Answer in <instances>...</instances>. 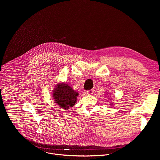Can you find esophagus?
<instances>
[{
  "label": "esophagus",
  "mask_w": 160,
  "mask_h": 160,
  "mask_svg": "<svg viewBox=\"0 0 160 160\" xmlns=\"http://www.w3.org/2000/svg\"><path fill=\"white\" fill-rule=\"evenodd\" d=\"M93 92H94V90H93V89H91V90L88 91H87V93H88V95H92V94H93Z\"/></svg>",
  "instance_id": "34e87169"
}]
</instances>
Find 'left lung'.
<instances>
[{
  "mask_svg": "<svg viewBox=\"0 0 160 160\" xmlns=\"http://www.w3.org/2000/svg\"><path fill=\"white\" fill-rule=\"evenodd\" d=\"M111 104H112V103H111ZM111 104H110V105H111Z\"/></svg>",
  "mask_w": 160,
  "mask_h": 160,
  "instance_id": "8db88e82",
  "label": "left lung"
}]
</instances>
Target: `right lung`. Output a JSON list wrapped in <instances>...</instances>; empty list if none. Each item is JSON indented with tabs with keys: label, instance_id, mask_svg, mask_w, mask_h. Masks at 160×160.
I'll return each instance as SVG.
<instances>
[{
	"label": "right lung",
	"instance_id": "add662e5",
	"mask_svg": "<svg viewBox=\"0 0 160 160\" xmlns=\"http://www.w3.org/2000/svg\"><path fill=\"white\" fill-rule=\"evenodd\" d=\"M53 98L55 103L63 109H69L72 107L77 101L78 93L72 89L68 84L59 83L53 92Z\"/></svg>",
	"mask_w": 160,
	"mask_h": 160
}]
</instances>
